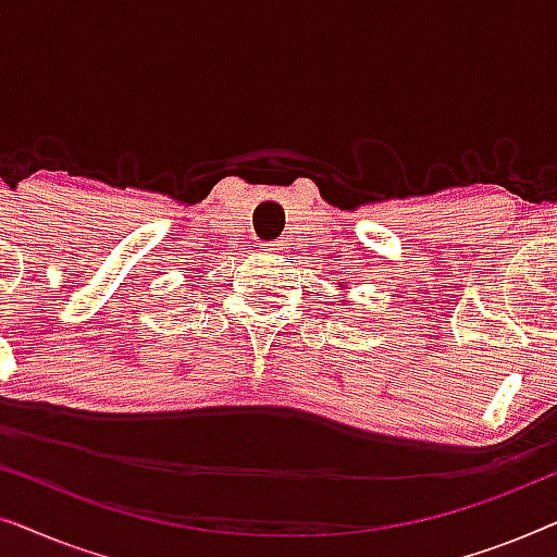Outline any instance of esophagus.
Segmentation results:
<instances>
[{"label":"esophagus","instance_id":"esophagus-1","mask_svg":"<svg viewBox=\"0 0 557 557\" xmlns=\"http://www.w3.org/2000/svg\"><path fill=\"white\" fill-rule=\"evenodd\" d=\"M263 250H273V253H276V250H284V248H278V243H263Z\"/></svg>","mask_w":557,"mask_h":557}]
</instances>
